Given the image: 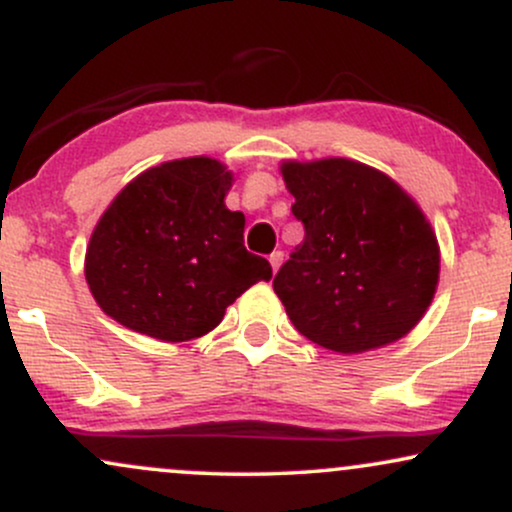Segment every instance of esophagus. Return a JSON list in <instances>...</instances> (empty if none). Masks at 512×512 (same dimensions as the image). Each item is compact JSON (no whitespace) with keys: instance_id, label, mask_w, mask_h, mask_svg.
<instances>
[{"instance_id":"34e87169","label":"esophagus","mask_w":512,"mask_h":512,"mask_svg":"<svg viewBox=\"0 0 512 512\" xmlns=\"http://www.w3.org/2000/svg\"><path fill=\"white\" fill-rule=\"evenodd\" d=\"M281 262H284V252H281V250H274L272 255H269V264H272V272H274V274L279 272Z\"/></svg>"}]
</instances>
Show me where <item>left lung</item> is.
I'll use <instances>...</instances> for the list:
<instances>
[{
  "label": "left lung",
  "mask_w": 512,
  "mask_h": 512,
  "mask_svg": "<svg viewBox=\"0 0 512 512\" xmlns=\"http://www.w3.org/2000/svg\"><path fill=\"white\" fill-rule=\"evenodd\" d=\"M305 238L274 276L293 327L337 354L409 334L438 289L431 221L390 175L351 158L281 163Z\"/></svg>",
  "instance_id": "left-lung-1"
}]
</instances>
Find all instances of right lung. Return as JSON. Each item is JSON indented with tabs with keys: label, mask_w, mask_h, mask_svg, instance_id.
<instances>
[{
	"label": "right lung",
	"mask_w": 512,
	"mask_h": 512,
	"mask_svg": "<svg viewBox=\"0 0 512 512\" xmlns=\"http://www.w3.org/2000/svg\"><path fill=\"white\" fill-rule=\"evenodd\" d=\"M233 173L207 156L175 158L127 182L93 228L84 274L108 317L161 342L214 330L226 308L272 279L226 207Z\"/></svg>",
	"instance_id": "right-lung-1"
}]
</instances>
